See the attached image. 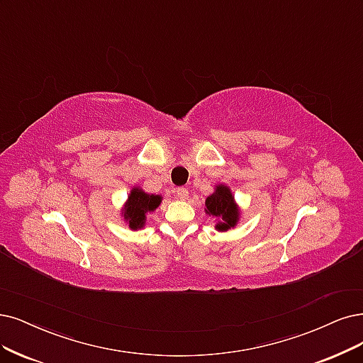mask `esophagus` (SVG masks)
Returning <instances> with one entry per match:
<instances>
[{
  "instance_id": "1",
  "label": "esophagus",
  "mask_w": 363,
  "mask_h": 363,
  "mask_svg": "<svg viewBox=\"0 0 363 363\" xmlns=\"http://www.w3.org/2000/svg\"><path fill=\"white\" fill-rule=\"evenodd\" d=\"M177 197L181 200H186L189 199V190L184 189V186H179V189H177Z\"/></svg>"
}]
</instances>
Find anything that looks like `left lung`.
Masks as SVG:
<instances>
[{"label": "left lung", "instance_id": "8db88e82", "mask_svg": "<svg viewBox=\"0 0 363 363\" xmlns=\"http://www.w3.org/2000/svg\"><path fill=\"white\" fill-rule=\"evenodd\" d=\"M205 206V212L208 216L218 218L216 229L220 232L232 229L239 221V209L235 203V197L227 185H217L216 191L206 199Z\"/></svg>", "mask_w": 363, "mask_h": 363}]
</instances>
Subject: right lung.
<instances>
[{
	"label": "right lung",
	"instance_id": "1",
	"mask_svg": "<svg viewBox=\"0 0 363 363\" xmlns=\"http://www.w3.org/2000/svg\"><path fill=\"white\" fill-rule=\"evenodd\" d=\"M160 203L161 196L147 194L139 186H134L123 209L124 221H127L131 230L142 229L146 221V213L154 212Z\"/></svg>",
	"mask_w": 363,
	"mask_h": 363
}]
</instances>
